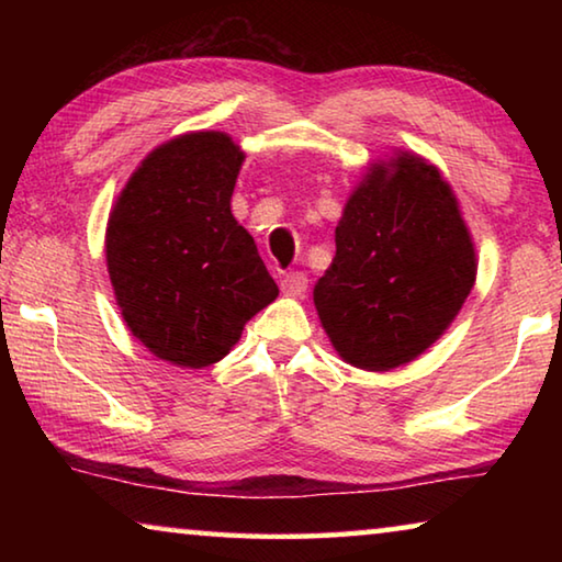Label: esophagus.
<instances>
[{
	"label": "esophagus",
	"mask_w": 562,
	"mask_h": 562,
	"mask_svg": "<svg viewBox=\"0 0 562 562\" xmlns=\"http://www.w3.org/2000/svg\"><path fill=\"white\" fill-rule=\"evenodd\" d=\"M280 288H282L284 294H290V297H302V294L307 292V274H304V272L282 274Z\"/></svg>",
	"instance_id": "34e87169"
}]
</instances>
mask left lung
<instances>
[{"mask_svg":"<svg viewBox=\"0 0 562 562\" xmlns=\"http://www.w3.org/2000/svg\"><path fill=\"white\" fill-rule=\"evenodd\" d=\"M335 243L315 307L339 357L367 372H389L429 349L473 290L475 247L453 190L439 168L406 150L369 166Z\"/></svg>","mask_w":562,"mask_h":562,"instance_id":"obj_1","label":"left lung"}]
</instances>
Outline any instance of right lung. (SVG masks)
Listing matches in <instances>:
<instances>
[{
    "label": "right lung",
    "mask_w": 562,
    "mask_h": 562,
    "mask_svg": "<svg viewBox=\"0 0 562 562\" xmlns=\"http://www.w3.org/2000/svg\"><path fill=\"white\" fill-rule=\"evenodd\" d=\"M243 160L223 131L183 133L150 150L109 215L106 265L121 315L170 364L221 361L280 292L231 211Z\"/></svg>",
    "instance_id": "right-lung-1"
}]
</instances>
